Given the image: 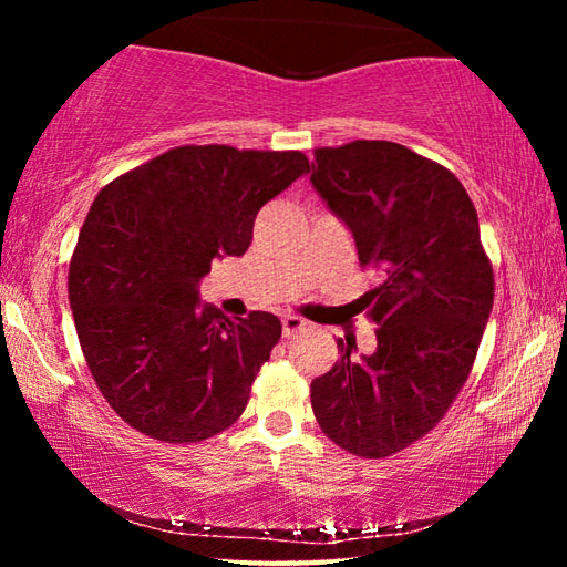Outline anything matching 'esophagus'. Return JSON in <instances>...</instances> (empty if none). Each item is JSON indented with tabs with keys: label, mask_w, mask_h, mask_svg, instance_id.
<instances>
[{
	"label": "esophagus",
	"mask_w": 567,
	"mask_h": 567,
	"mask_svg": "<svg viewBox=\"0 0 567 567\" xmlns=\"http://www.w3.org/2000/svg\"><path fill=\"white\" fill-rule=\"evenodd\" d=\"M305 328H307V322L302 318H297V315H285V318H282V334H285V338H292V334H297Z\"/></svg>",
	"instance_id": "1"
}]
</instances>
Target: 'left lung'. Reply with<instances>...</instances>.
<instances>
[{
  "instance_id": "8db88e82",
  "label": "left lung",
  "mask_w": 567,
  "mask_h": 567,
  "mask_svg": "<svg viewBox=\"0 0 567 567\" xmlns=\"http://www.w3.org/2000/svg\"><path fill=\"white\" fill-rule=\"evenodd\" d=\"M310 182L354 237L360 267L380 285L358 310L378 350L340 360L310 385L322 433L380 460L425 437L473 370L495 277L473 199L447 167L388 140L315 150Z\"/></svg>"
}]
</instances>
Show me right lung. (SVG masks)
Instances as JSON below:
<instances>
[{"label": "right lung", "instance_id": "right-lung-1", "mask_svg": "<svg viewBox=\"0 0 567 567\" xmlns=\"http://www.w3.org/2000/svg\"><path fill=\"white\" fill-rule=\"evenodd\" d=\"M310 169L302 152L182 145L100 189L70 262L82 354L110 408L159 443H199L243 415L280 340L270 312L199 307L217 257H239L255 217Z\"/></svg>", "mask_w": 567, "mask_h": 567}]
</instances>
